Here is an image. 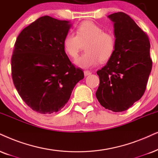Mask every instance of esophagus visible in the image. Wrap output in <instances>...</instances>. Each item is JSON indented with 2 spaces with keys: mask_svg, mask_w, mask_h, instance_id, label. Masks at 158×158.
<instances>
[{
  "mask_svg": "<svg viewBox=\"0 0 158 158\" xmlns=\"http://www.w3.org/2000/svg\"><path fill=\"white\" fill-rule=\"evenodd\" d=\"M84 73H85V77H87V76H89V75L92 74V72H91V71H87V70H86V71H84Z\"/></svg>",
  "mask_w": 158,
  "mask_h": 158,
  "instance_id": "obj_1",
  "label": "esophagus"
}]
</instances>
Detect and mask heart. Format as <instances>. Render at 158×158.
Here are the masks:
<instances>
[{
  "mask_svg": "<svg viewBox=\"0 0 158 158\" xmlns=\"http://www.w3.org/2000/svg\"><path fill=\"white\" fill-rule=\"evenodd\" d=\"M77 35L68 33L63 39V47L71 57H77L85 45L86 52L75 60V64L82 69L97 65L107 61L114 52L117 39L111 32L104 31L93 21H84L78 25Z\"/></svg>",
  "mask_w": 158,
  "mask_h": 158,
  "instance_id": "heart-1",
  "label": "heart"
}]
</instances>
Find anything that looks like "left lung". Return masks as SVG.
<instances>
[{"label":"left lung","instance_id":"1","mask_svg":"<svg viewBox=\"0 0 158 158\" xmlns=\"http://www.w3.org/2000/svg\"><path fill=\"white\" fill-rule=\"evenodd\" d=\"M117 44L107 64L97 71L96 98L105 109L124 111L143 96L152 67L147 33L124 12L110 15Z\"/></svg>","mask_w":158,"mask_h":158}]
</instances>
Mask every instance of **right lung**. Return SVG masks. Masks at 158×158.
Wrapping results in <instances>:
<instances>
[{
	"instance_id": "obj_1",
	"label": "right lung",
	"mask_w": 158,
	"mask_h": 158,
	"mask_svg": "<svg viewBox=\"0 0 158 158\" xmlns=\"http://www.w3.org/2000/svg\"><path fill=\"white\" fill-rule=\"evenodd\" d=\"M69 21L41 17L20 32L11 55V77L23 101L47 114L61 110L75 85L84 79L63 47Z\"/></svg>"
}]
</instances>
